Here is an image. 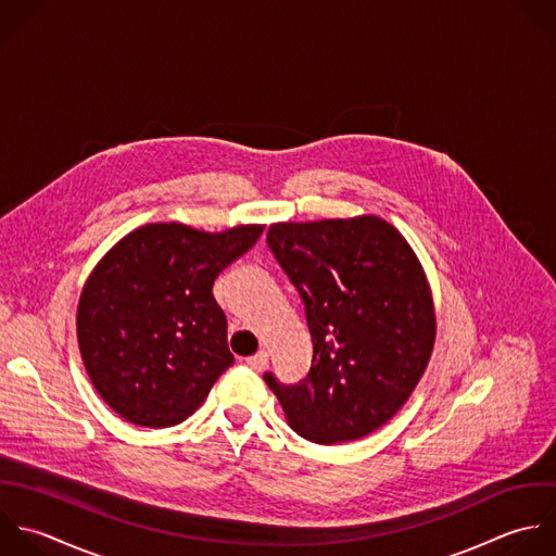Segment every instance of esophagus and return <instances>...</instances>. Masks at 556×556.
<instances>
[{"label": "esophagus", "instance_id": "34e87169", "mask_svg": "<svg viewBox=\"0 0 556 556\" xmlns=\"http://www.w3.org/2000/svg\"><path fill=\"white\" fill-rule=\"evenodd\" d=\"M247 366L255 372H262L266 366H268V353L266 351H260L255 353L253 357H247Z\"/></svg>", "mask_w": 556, "mask_h": 556}]
</instances>
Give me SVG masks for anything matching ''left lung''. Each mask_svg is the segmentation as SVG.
I'll list each match as a JSON object with an SVG mask.
<instances>
[{
  "instance_id": "left-lung-1",
  "label": "left lung",
  "mask_w": 556,
  "mask_h": 556,
  "mask_svg": "<svg viewBox=\"0 0 556 556\" xmlns=\"http://www.w3.org/2000/svg\"><path fill=\"white\" fill-rule=\"evenodd\" d=\"M266 242L301 294L314 344L303 381L264 375L290 427L316 444L377 431L416 390L435 342L416 253L377 216L277 223Z\"/></svg>"
}]
</instances>
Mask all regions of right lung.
<instances>
[{"instance_id":"add662e5","label":"right lung","mask_w":556,"mask_h":556,"mask_svg":"<svg viewBox=\"0 0 556 556\" xmlns=\"http://www.w3.org/2000/svg\"><path fill=\"white\" fill-rule=\"evenodd\" d=\"M262 231L151 223L94 266L77 305V344L94 390L121 418L151 429L179 425L233 364L212 286Z\"/></svg>"}]
</instances>
